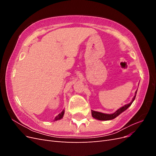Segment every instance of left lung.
<instances>
[{"label": "left lung", "mask_w": 156, "mask_h": 156, "mask_svg": "<svg viewBox=\"0 0 156 156\" xmlns=\"http://www.w3.org/2000/svg\"><path fill=\"white\" fill-rule=\"evenodd\" d=\"M136 92H137V90H136L135 95L133 97V100H132V101L129 103H128V104H127V105H125L123 107H122L121 108H119V109H118L115 112L112 113V114H105V113H102V112H98V111H94L92 110V117L97 120H112V119H115L116 117H117L119 115H120L122 112L126 111L127 108L132 104V103H133V101L135 100Z\"/></svg>", "instance_id": "8db88e82"}]
</instances>
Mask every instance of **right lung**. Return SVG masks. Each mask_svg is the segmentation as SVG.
Returning <instances> with one entry per match:
<instances>
[{
    "instance_id": "1",
    "label": "right lung",
    "mask_w": 156,
    "mask_h": 156,
    "mask_svg": "<svg viewBox=\"0 0 156 156\" xmlns=\"http://www.w3.org/2000/svg\"><path fill=\"white\" fill-rule=\"evenodd\" d=\"M64 115V110H63L62 112H61L60 113V114H58L57 116H56L55 117V119L54 121H56V120H58L62 119V118H63Z\"/></svg>"
}]
</instances>
